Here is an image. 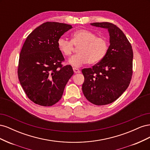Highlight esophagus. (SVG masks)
<instances>
[{
  "label": "esophagus",
  "instance_id": "obj_1",
  "mask_svg": "<svg viewBox=\"0 0 150 150\" xmlns=\"http://www.w3.org/2000/svg\"><path fill=\"white\" fill-rule=\"evenodd\" d=\"M73 71H74V73H76H76H80V72H81V71L76 67H73Z\"/></svg>",
  "mask_w": 150,
  "mask_h": 150
}]
</instances>
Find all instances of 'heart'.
<instances>
[{"label":"heart","mask_w":150,"mask_h":150,"mask_svg":"<svg viewBox=\"0 0 150 150\" xmlns=\"http://www.w3.org/2000/svg\"><path fill=\"white\" fill-rule=\"evenodd\" d=\"M71 41L61 37L57 40V47L65 56H69L74 46H79L78 54L69 59L71 65L79 67L89 62L91 64L101 61L108 50V42L105 39L97 37V35L87 29H80L72 34Z\"/></svg>","instance_id":"obj_1"}]
</instances>
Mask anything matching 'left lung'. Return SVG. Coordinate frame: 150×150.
<instances>
[{
    "mask_svg": "<svg viewBox=\"0 0 150 150\" xmlns=\"http://www.w3.org/2000/svg\"><path fill=\"white\" fill-rule=\"evenodd\" d=\"M91 25L108 29L110 45L100 62L82 70V90L89 102L106 105L116 101L129 86L133 74V49L125 34L115 24L94 22Z\"/></svg>",
    "mask_w": 150,
    "mask_h": 150,
    "instance_id": "1",
    "label": "left lung"
}]
</instances>
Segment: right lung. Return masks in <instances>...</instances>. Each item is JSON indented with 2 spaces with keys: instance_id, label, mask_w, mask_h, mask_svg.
I'll list each match as a JSON object with an SVG mask.
<instances>
[{
  "instance_id": "add662e5",
  "label": "right lung",
  "mask_w": 150,
  "mask_h": 150,
  "mask_svg": "<svg viewBox=\"0 0 150 150\" xmlns=\"http://www.w3.org/2000/svg\"><path fill=\"white\" fill-rule=\"evenodd\" d=\"M72 28L59 22H45L32 32L22 46L18 78L28 98L35 104L51 106L57 103L74 74L71 66H62L64 58L57 43Z\"/></svg>"
}]
</instances>
